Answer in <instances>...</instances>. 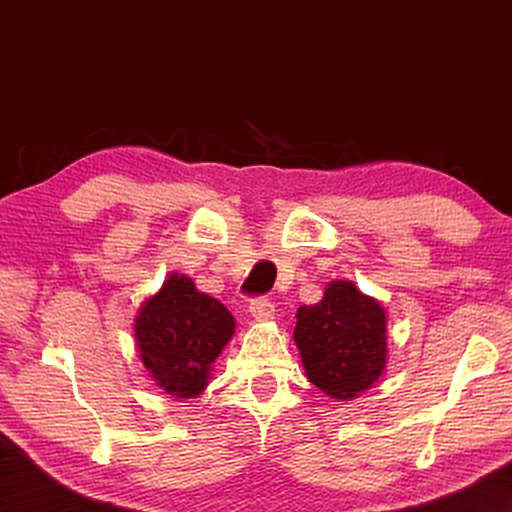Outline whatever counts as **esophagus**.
Returning a JSON list of instances; mask_svg holds the SVG:
<instances>
[{
  "label": "esophagus",
  "mask_w": 512,
  "mask_h": 512,
  "mask_svg": "<svg viewBox=\"0 0 512 512\" xmlns=\"http://www.w3.org/2000/svg\"><path fill=\"white\" fill-rule=\"evenodd\" d=\"M248 311H250V316H253L255 320H259V323H264V320H271L275 316L273 302H268L266 298H257V300L250 302Z\"/></svg>",
  "instance_id": "1"
}]
</instances>
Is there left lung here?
Masks as SVG:
<instances>
[{"mask_svg": "<svg viewBox=\"0 0 512 512\" xmlns=\"http://www.w3.org/2000/svg\"><path fill=\"white\" fill-rule=\"evenodd\" d=\"M293 341L305 375L332 400H354L381 379L388 363V316L350 280H332L316 305L298 307Z\"/></svg>", "mask_w": 512, "mask_h": 512, "instance_id": "obj_1", "label": "left lung"}]
</instances>
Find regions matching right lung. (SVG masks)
<instances>
[{"instance_id": "obj_1", "label": "right lung", "mask_w": 512, "mask_h": 512, "mask_svg": "<svg viewBox=\"0 0 512 512\" xmlns=\"http://www.w3.org/2000/svg\"><path fill=\"white\" fill-rule=\"evenodd\" d=\"M235 318L198 291L192 277L169 273L137 309L133 336L149 377L176 400L205 393L212 366L235 336Z\"/></svg>"}]
</instances>
